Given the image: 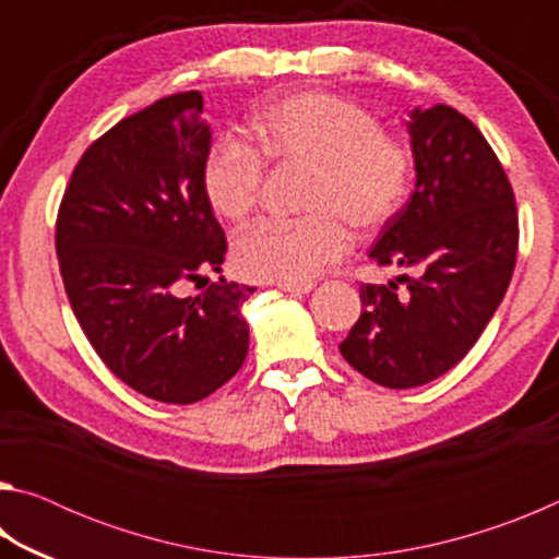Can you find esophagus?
Masks as SVG:
<instances>
[{
    "label": "esophagus",
    "mask_w": 559,
    "mask_h": 559,
    "mask_svg": "<svg viewBox=\"0 0 559 559\" xmlns=\"http://www.w3.org/2000/svg\"><path fill=\"white\" fill-rule=\"evenodd\" d=\"M313 286H316L313 281H306V283H278V288H281V290L293 293V296H300V293L313 290Z\"/></svg>",
    "instance_id": "1"
}]
</instances>
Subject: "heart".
<instances>
[{
    "instance_id": "b5f03b06",
    "label": "heart",
    "mask_w": 559,
    "mask_h": 559,
    "mask_svg": "<svg viewBox=\"0 0 559 559\" xmlns=\"http://www.w3.org/2000/svg\"><path fill=\"white\" fill-rule=\"evenodd\" d=\"M251 145L219 138L202 159V192L212 210L243 222L259 204L263 165L306 169L296 222H259L234 241L243 276L306 283L345 257L347 226L384 229L409 197L414 155L370 108L325 91H298L251 116Z\"/></svg>"
}]
</instances>
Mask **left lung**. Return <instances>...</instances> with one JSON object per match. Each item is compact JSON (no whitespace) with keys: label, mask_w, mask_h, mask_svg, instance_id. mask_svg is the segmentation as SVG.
Returning a JSON list of instances; mask_svg holds the SVG:
<instances>
[{"label":"left lung","mask_w":559,"mask_h":559,"mask_svg":"<svg viewBox=\"0 0 559 559\" xmlns=\"http://www.w3.org/2000/svg\"><path fill=\"white\" fill-rule=\"evenodd\" d=\"M409 135L416 187L370 251L377 266L409 273L362 283L365 310L340 343L359 374L390 390L427 384L466 357L513 278L520 234L506 169L463 112L416 108Z\"/></svg>","instance_id":"obj_1"}]
</instances>
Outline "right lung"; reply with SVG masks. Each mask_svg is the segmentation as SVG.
<instances>
[{
    "label": "right lung",
    "mask_w": 559,
    "mask_h": 559,
    "mask_svg": "<svg viewBox=\"0 0 559 559\" xmlns=\"http://www.w3.org/2000/svg\"><path fill=\"white\" fill-rule=\"evenodd\" d=\"M200 91L159 98L91 143L56 216L66 296L88 343L132 390L192 404L249 353L241 306L257 288L219 278L226 236L202 192L212 132ZM189 282L205 286L197 297Z\"/></svg>",
    "instance_id": "obj_1"
}]
</instances>
